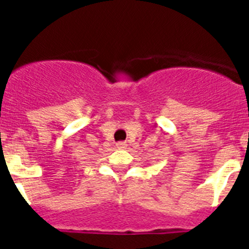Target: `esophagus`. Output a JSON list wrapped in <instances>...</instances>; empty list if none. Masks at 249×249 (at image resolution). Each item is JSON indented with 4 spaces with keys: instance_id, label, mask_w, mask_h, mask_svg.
<instances>
[{
    "instance_id": "esophagus-1",
    "label": "esophagus",
    "mask_w": 249,
    "mask_h": 249,
    "mask_svg": "<svg viewBox=\"0 0 249 249\" xmlns=\"http://www.w3.org/2000/svg\"><path fill=\"white\" fill-rule=\"evenodd\" d=\"M127 144L124 143V142H118L117 144H116V147H117L118 149H123V148H126Z\"/></svg>"
}]
</instances>
